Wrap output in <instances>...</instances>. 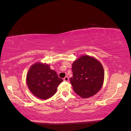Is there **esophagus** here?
Wrapping results in <instances>:
<instances>
[{"mask_svg": "<svg viewBox=\"0 0 131 131\" xmlns=\"http://www.w3.org/2000/svg\"><path fill=\"white\" fill-rule=\"evenodd\" d=\"M63 81H66L68 82L69 81V77H68V76H66V77L63 78Z\"/></svg>", "mask_w": 131, "mask_h": 131, "instance_id": "34e87169", "label": "esophagus"}]
</instances>
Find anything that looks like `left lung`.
<instances>
[{"label": "left lung", "instance_id": "8db88e82", "mask_svg": "<svg viewBox=\"0 0 131 131\" xmlns=\"http://www.w3.org/2000/svg\"><path fill=\"white\" fill-rule=\"evenodd\" d=\"M73 77L70 83L75 93L83 99L96 94L103 86L104 80L103 66L93 57L82 56L72 64Z\"/></svg>", "mask_w": 131, "mask_h": 131}]
</instances>
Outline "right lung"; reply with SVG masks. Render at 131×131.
<instances>
[{
	"mask_svg": "<svg viewBox=\"0 0 131 131\" xmlns=\"http://www.w3.org/2000/svg\"><path fill=\"white\" fill-rule=\"evenodd\" d=\"M63 80L46 63L37 62L31 66L26 76L30 92L39 99L47 100L56 94Z\"/></svg>",
	"mask_w": 131,
	"mask_h": 131,
	"instance_id": "1",
	"label": "right lung"
}]
</instances>
